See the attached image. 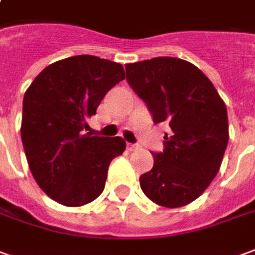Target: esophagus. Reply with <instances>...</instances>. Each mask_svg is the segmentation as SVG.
<instances>
[{
	"mask_svg": "<svg viewBox=\"0 0 255 255\" xmlns=\"http://www.w3.org/2000/svg\"><path fill=\"white\" fill-rule=\"evenodd\" d=\"M138 148L137 144H131V143H128V150L129 151H136Z\"/></svg>",
	"mask_w": 255,
	"mask_h": 255,
	"instance_id": "1",
	"label": "esophagus"
}]
</instances>
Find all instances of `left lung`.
<instances>
[{
	"label": "left lung",
	"mask_w": 255,
	"mask_h": 255,
	"mask_svg": "<svg viewBox=\"0 0 255 255\" xmlns=\"http://www.w3.org/2000/svg\"><path fill=\"white\" fill-rule=\"evenodd\" d=\"M126 79L152 114L166 122L165 150L140 176L144 194L155 204L179 208L198 198L217 176L229 141L228 111L212 82L196 65L158 57L125 65Z\"/></svg>",
	"instance_id": "left-lung-1"
}]
</instances>
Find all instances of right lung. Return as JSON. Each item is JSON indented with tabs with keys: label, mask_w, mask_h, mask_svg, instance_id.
Masks as SVG:
<instances>
[{
	"label": "right lung",
	"mask_w": 255,
	"mask_h": 255,
	"mask_svg": "<svg viewBox=\"0 0 255 255\" xmlns=\"http://www.w3.org/2000/svg\"><path fill=\"white\" fill-rule=\"evenodd\" d=\"M125 77L121 64L76 55L48 65L24 93L20 136L27 164L40 189L59 204L96 200L111 161L126 148L119 136L83 133L105 94Z\"/></svg>",
	"instance_id": "add662e5"
}]
</instances>
